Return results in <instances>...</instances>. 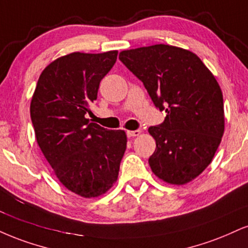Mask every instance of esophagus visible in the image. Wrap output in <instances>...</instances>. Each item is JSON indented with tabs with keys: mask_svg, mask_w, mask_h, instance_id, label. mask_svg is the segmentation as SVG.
I'll use <instances>...</instances> for the list:
<instances>
[{
	"mask_svg": "<svg viewBox=\"0 0 248 248\" xmlns=\"http://www.w3.org/2000/svg\"><path fill=\"white\" fill-rule=\"evenodd\" d=\"M141 134V130L136 129V130H127V136L128 137H134V136H139Z\"/></svg>",
	"mask_w": 248,
	"mask_h": 248,
	"instance_id": "1",
	"label": "esophagus"
}]
</instances>
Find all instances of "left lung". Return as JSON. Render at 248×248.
Segmentation results:
<instances>
[{
    "label": "left lung",
    "instance_id": "obj_1",
    "mask_svg": "<svg viewBox=\"0 0 248 248\" xmlns=\"http://www.w3.org/2000/svg\"><path fill=\"white\" fill-rule=\"evenodd\" d=\"M119 59L166 112L162 124L149 128L156 140L151 170L169 184L189 183L211 163L224 133L218 83L199 56L170 45L124 50Z\"/></svg>",
    "mask_w": 248,
    "mask_h": 248
}]
</instances>
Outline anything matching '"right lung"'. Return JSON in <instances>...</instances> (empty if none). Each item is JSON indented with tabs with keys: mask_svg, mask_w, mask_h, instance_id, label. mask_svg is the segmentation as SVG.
Listing matches in <instances>:
<instances>
[{
	"mask_svg": "<svg viewBox=\"0 0 248 248\" xmlns=\"http://www.w3.org/2000/svg\"><path fill=\"white\" fill-rule=\"evenodd\" d=\"M116 58V50L62 56L45 68L32 97L39 147L61 184L83 198L111 188L126 151L124 130H107L85 118Z\"/></svg>",
	"mask_w": 248,
	"mask_h": 248,
	"instance_id": "right-lung-1",
	"label": "right lung"
}]
</instances>
